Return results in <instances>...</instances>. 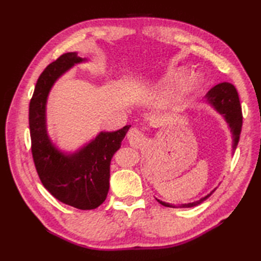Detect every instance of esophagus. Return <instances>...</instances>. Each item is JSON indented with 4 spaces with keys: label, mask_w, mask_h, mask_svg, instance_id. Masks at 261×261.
<instances>
[{
    "label": "esophagus",
    "mask_w": 261,
    "mask_h": 261,
    "mask_svg": "<svg viewBox=\"0 0 261 261\" xmlns=\"http://www.w3.org/2000/svg\"><path fill=\"white\" fill-rule=\"evenodd\" d=\"M127 140H129V143L132 147H140L142 145H145L146 143V137L143 136L141 132L137 129V127H132V129L129 130L126 135Z\"/></svg>",
    "instance_id": "1"
}]
</instances>
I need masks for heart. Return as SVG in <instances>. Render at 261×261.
Segmentation results:
<instances>
[{"label": "heart", "instance_id": "obj_1", "mask_svg": "<svg viewBox=\"0 0 261 261\" xmlns=\"http://www.w3.org/2000/svg\"><path fill=\"white\" fill-rule=\"evenodd\" d=\"M182 69L176 70L174 73H170L162 81V86L166 90H169L171 83L176 79V76L180 74ZM202 75L196 71H191V73H186L179 77V80L177 81L173 88H171V95L176 102H182L187 99L190 96H192L195 93L199 86L202 84Z\"/></svg>", "mask_w": 261, "mask_h": 261}]
</instances>
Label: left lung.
Instances as JSON below:
<instances>
[{"label": "left lung", "mask_w": 261, "mask_h": 261, "mask_svg": "<svg viewBox=\"0 0 261 261\" xmlns=\"http://www.w3.org/2000/svg\"><path fill=\"white\" fill-rule=\"evenodd\" d=\"M205 103L210 105L215 112H218L225 120L226 124H228L232 134V152H234L238 146V142H239V139H240L241 127H242L241 107H240L239 95H238L236 87L232 85L231 83H226V82L215 85L213 88H211L206 95H205ZM215 190L216 188H214V190L210 194H207L206 196L198 199V201L180 204L178 206H175V205L163 202L158 198L156 199L160 204L167 207H193V206H197L198 204H201L205 201V199H207L211 195H212Z\"/></svg>", "instance_id": "left-lung-1"}]
</instances>
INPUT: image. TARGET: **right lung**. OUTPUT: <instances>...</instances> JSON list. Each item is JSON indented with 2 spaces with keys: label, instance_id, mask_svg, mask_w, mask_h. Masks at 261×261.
I'll use <instances>...</instances> for the list:
<instances>
[{
  "label": "right lung",
  "instance_id": "obj_1",
  "mask_svg": "<svg viewBox=\"0 0 261 261\" xmlns=\"http://www.w3.org/2000/svg\"><path fill=\"white\" fill-rule=\"evenodd\" d=\"M85 63L87 59L77 53H67L47 66L31 98L29 126L33 162L43 186L60 202L80 210H93L108 196L111 160L131 125L99 131L75 151L64 150L51 140L47 129L49 94L60 77L75 65Z\"/></svg>",
  "mask_w": 261,
  "mask_h": 261
}]
</instances>
